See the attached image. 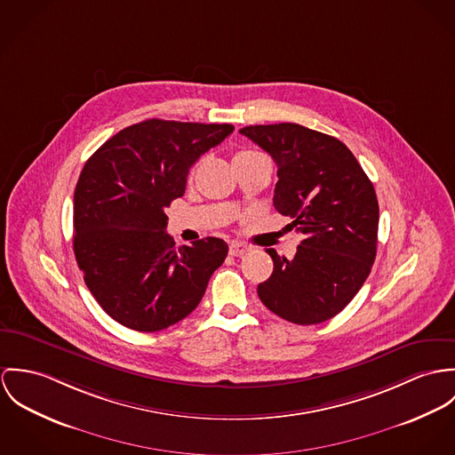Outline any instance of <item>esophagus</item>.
I'll return each mask as SVG.
<instances>
[{"mask_svg": "<svg viewBox=\"0 0 455 455\" xmlns=\"http://www.w3.org/2000/svg\"><path fill=\"white\" fill-rule=\"evenodd\" d=\"M248 251H250L248 246H244V244H241V243H230L228 252H230L232 256H243V254H246Z\"/></svg>", "mask_w": 455, "mask_h": 455, "instance_id": "1", "label": "esophagus"}]
</instances>
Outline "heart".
<instances>
[{"instance_id": "obj_1", "label": "heart", "mask_w": 455, "mask_h": 455, "mask_svg": "<svg viewBox=\"0 0 455 455\" xmlns=\"http://www.w3.org/2000/svg\"><path fill=\"white\" fill-rule=\"evenodd\" d=\"M261 156V153L252 152V150H243L234 156V160H248V158H256Z\"/></svg>"}]
</instances>
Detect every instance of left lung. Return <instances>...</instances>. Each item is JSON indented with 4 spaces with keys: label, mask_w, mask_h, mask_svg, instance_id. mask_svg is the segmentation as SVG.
Instances as JSON below:
<instances>
[{
    "label": "left lung",
    "mask_w": 455,
    "mask_h": 455,
    "mask_svg": "<svg viewBox=\"0 0 455 455\" xmlns=\"http://www.w3.org/2000/svg\"><path fill=\"white\" fill-rule=\"evenodd\" d=\"M277 164L274 207L302 234L288 259L274 250L272 275L258 297L279 317L317 324L337 315L366 281L379 232L375 188L353 152L337 138L299 124L241 129Z\"/></svg>",
    "instance_id": "left-lung-1"
}]
</instances>
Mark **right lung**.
I'll use <instances>...</instances> for the list:
<instances>
[{
	"label": "right lung",
	"instance_id": "1",
	"mask_svg": "<svg viewBox=\"0 0 455 455\" xmlns=\"http://www.w3.org/2000/svg\"><path fill=\"white\" fill-rule=\"evenodd\" d=\"M234 125L150 118L109 138L75 188L73 250L102 310L136 331L185 319L225 261L223 239L176 250L165 207L185 194L190 167Z\"/></svg>",
	"mask_w": 455,
	"mask_h": 455
}]
</instances>
